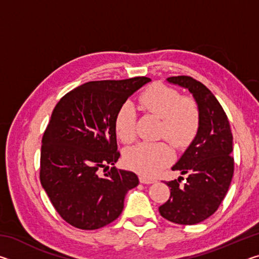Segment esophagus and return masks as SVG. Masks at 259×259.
Listing matches in <instances>:
<instances>
[{
	"instance_id": "34e87169",
	"label": "esophagus",
	"mask_w": 259,
	"mask_h": 259,
	"mask_svg": "<svg viewBox=\"0 0 259 259\" xmlns=\"http://www.w3.org/2000/svg\"><path fill=\"white\" fill-rule=\"evenodd\" d=\"M139 181H140V183H143V184H153V183L156 182L154 178L144 176V175H140V176H139Z\"/></svg>"
}]
</instances>
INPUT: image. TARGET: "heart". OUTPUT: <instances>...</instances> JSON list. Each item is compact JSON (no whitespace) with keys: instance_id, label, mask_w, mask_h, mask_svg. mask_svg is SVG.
Instances as JSON below:
<instances>
[{"instance_id":"b5f03b06","label":"heart","mask_w":259,"mask_h":259,"mask_svg":"<svg viewBox=\"0 0 259 259\" xmlns=\"http://www.w3.org/2000/svg\"><path fill=\"white\" fill-rule=\"evenodd\" d=\"M140 108L161 119L160 136L176 146L191 142L200 125V111L190 97H181L177 90L162 83L148 87L139 97ZM115 133L122 142L136 138V112L126 102L119 108L114 120ZM174 159V152L165 142L140 143L126 150L124 161L129 168L144 175H154Z\"/></svg>"}]
</instances>
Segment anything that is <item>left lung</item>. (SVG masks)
<instances>
[{"label": "left lung", "mask_w": 259, "mask_h": 259, "mask_svg": "<svg viewBox=\"0 0 259 259\" xmlns=\"http://www.w3.org/2000/svg\"><path fill=\"white\" fill-rule=\"evenodd\" d=\"M166 81L185 88L200 111L194 139L172 166L181 178L168 182L170 198L159 208L161 216L181 225H194L211 216L224 200L233 177V136L224 109L207 87L191 76H171ZM183 179V178H182Z\"/></svg>", "instance_id": "8db88e82"}]
</instances>
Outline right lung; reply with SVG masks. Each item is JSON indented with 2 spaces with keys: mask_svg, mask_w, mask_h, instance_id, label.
Returning a JSON list of instances; mask_svg holds the SVG:
<instances>
[{
  "mask_svg": "<svg viewBox=\"0 0 259 259\" xmlns=\"http://www.w3.org/2000/svg\"><path fill=\"white\" fill-rule=\"evenodd\" d=\"M150 81H91L56 105L42 138L40 181L72 226L108 225L121 214L126 193L139 184L135 172L114 166L120 157L114 120L126 99Z\"/></svg>",
  "mask_w": 259,
  "mask_h": 259,
  "instance_id": "right-lung-1",
  "label": "right lung"
}]
</instances>
